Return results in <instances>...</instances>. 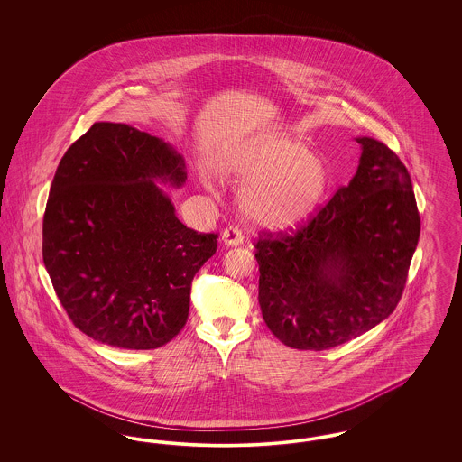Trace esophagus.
Wrapping results in <instances>:
<instances>
[{
	"label": "esophagus",
	"mask_w": 462,
	"mask_h": 462,
	"mask_svg": "<svg viewBox=\"0 0 462 462\" xmlns=\"http://www.w3.org/2000/svg\"><path fill=\"white\" fill-rule=\"evenodd\" d=\"M221 241H223L225 245H230V247L239 245L242 242V232L237 228V226H228V228H225V230H223V234H221Z\"/></svg>",
	"instance_id": "esophagus-1"
}]
</instances>
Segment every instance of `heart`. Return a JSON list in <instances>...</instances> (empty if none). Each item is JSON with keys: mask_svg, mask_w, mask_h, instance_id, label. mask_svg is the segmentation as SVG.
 I'll use <instances>...</instances> for the list:
<instances>
[{"mask_svg": "<svg viewBox=\"0 0 462 462\" xmlns=\"http://www.w3.org/2000/svg\"><path fill=\"white\" fill-rule=\"evenodd\" d=\"M223 170L245 181L239 202L249 220L272 230H291L315 213L329 187L322 155L289 134H264L226 155Z\"/></svg>", "mask_w": 462, "mask_h": 462, "instance_id": "heart-1", "label": "heart"}]
</instances>
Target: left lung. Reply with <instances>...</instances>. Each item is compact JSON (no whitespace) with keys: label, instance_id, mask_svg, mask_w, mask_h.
<instances>
[{"label":"left lung","instance_id":"8db88e82","mask_svg":"<svg viewBox=\"0 0 462 462\" xmlns=\"http://www.w3.org/2000/svg\"><path fill=\"white\" fill-rule=\"evenodd\" d=\"M356 173L292 236L256 242L264 324L286 346L328 350L393 313L420 218L407 168L384 143L358 136Z\"/></svg>","mask_w":462,"mask_h":462}]
</instances>
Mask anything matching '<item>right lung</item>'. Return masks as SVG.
I'll return each instance as SVG.
<instances>
[{"mask_svg":"<svg viewBox=\"0 0 462 462\" xmlns=\"http://www.w3.org/2000/svg\"><path fill=\"white\" fill-rule=\"evenodd\" d=\"M183 155L149 133L95 123L62 157L46 202L43 262L72 324L125 350H154L183 329L199 268L218 247L176 218Z\"/></svg>","mask_w":462,"mask_h":462,"instance_id":"add662e5","label":"right lung"}]
</instances>
